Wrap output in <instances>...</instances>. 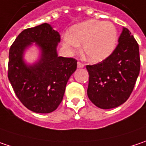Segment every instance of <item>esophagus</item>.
Here are the masks:
<instances>
[{"mask_svg":"<svg viewBox=\"0 0 146 146\" xmlns=\"http://www.w3.org/2000/svg\"><path fill=\"white\" fill-rule=\"evenodd\" d=\"M77 67L83 68L84 67V64H83V63H81V62H78V63H77Z\"/></svg>","mask_w":146,"mask_h":146,"instance_id":"1","label":"esophagus"}]
</instances>
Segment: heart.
Segmentation results:
<instances>
[{
	"mask_svg": "<svg viewBox=\"0 0 146 146\" xmlns=\"http://www.w3.org/2000/svg\"><path fill=\"white\" fill-rule=\"evenodd\" d=\"M118 34L110 22L88 20L74 26L63 39V46L76 53L82 45V55L90 62L97 63L109 57L116 46Z\"/></svg>",
	"mask_w": 146,
	"mask_h": 146,
	"instance_id": "obj_1",
	"label": "heart"
}]
</instances>
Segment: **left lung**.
Listing matches in <instances>:
<instances>
[{
  "label": "left lung",
  "instance_id": "8db88e82",
  "mask_svg": "<svg viewBox=\"0 0 146 146\" xmlns=\"http://www.w3.org/2000/svg\"><path fill=\"white\" fill-rule=\"evenodd\" d=\"M118 42L109 57L98 64L86 66L87 96L100 109H112L125 103L140 73L139 45L127 28L123 27Z\"/></svg>",
  "mask_w": 146,
  "mask_h": 146
}]
</instances>
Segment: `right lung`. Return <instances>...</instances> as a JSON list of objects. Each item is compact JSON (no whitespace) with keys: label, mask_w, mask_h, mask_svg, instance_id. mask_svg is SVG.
Masks as SVG:
<instances>
[{"label":"right lung","mask_w":146,"mask_h":146,"mask_svg":"<svg viewBox=\"0 0 146 146\" xmlns=\"http://www.w3.org/2000/svg\"><path fill=\"white\" fill-rule=\"evenodd\" d=\"M60 41L59 32L44 23L21 31L10 48L8 78L18 99L33 112L46 114L57 109L68 80L76 70V60L58 56ZM33 43L40 49V58L27 64L24 54Z\"/></svg>","instance_id":"add662e5"}]
</instances>
